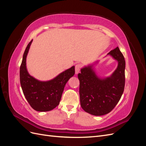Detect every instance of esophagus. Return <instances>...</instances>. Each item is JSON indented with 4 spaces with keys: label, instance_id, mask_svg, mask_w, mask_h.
Masks as SVG:
<instances>
[{
    "label": "esophagus",
    "instance_id": "esophagus-1",
    "mask_svg": "<svg viewBox=\"0 0 146 146\" xmlns=\"http://www.w3.org/2000/svg\"><path fill=\"white\" fill-rule=\"evenodd\" d=\"M82 68V66L80 64H77L75 66V70H76V74H77L80 72L81 68Z\"/></svg>",
    "mask_w": 146,
    "mask_h": 146
}]
</instances>
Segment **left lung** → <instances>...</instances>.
Returning a JSON list of instances; mask_svg holds the SVG:
<instances>
[{
	"label": "left lung",
	"mask_w": 146,
	"mask_h": 146,
	"mask_svg": "<svg viewBox=\"0 0 146 146\" xmlns=\"http://www.w3.org/2000/svg\"><path fill=\"white\" fill-rule=\"evenodd\" d=\"M108 55L118 61L117 69L110 77L99 78L92 66L82 68L81 73L78 74L81 107L84 111L94 116L105 115L111 111L116 107L124 90V57L118 47Z\"/></svg>",
	"instance_id": "obj_1"
}]
</instances>
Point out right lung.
Segmentation results:
<instances>
[{"label": "right lung", "instance_id": "1", "mask_svg": "<svg viewBox=\"0 0 146 146\" xmlns=\"http://www.w3.org/2000/svg\"><path fill=\"white\" fill-rule=\"evenodd\" d=\"M32 42L25 48L20 66L21 88L32 108L41 112L50 111L59 105L66 83L75 74V67L66 70L50 81H38L30 76L26 68V57Z\"/></svg>", "mask_w": 146, "mask_h": 146}]
</instances>
